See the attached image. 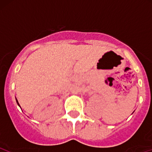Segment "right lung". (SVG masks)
I'll return each instance as SVG.
<instances>
[{
	"label": "right lung",
	"mask_w": 152,
	"mask_h": 152,
	"mask_svg": "<svg viewBox=\"0 0 152 152\" xmlns=\"http://www.w3.org/2000/svg\"><path fill=\"white\" fill-rule=\"evenodd\" d=\"M17 104H18L19 105H20V104H19V103H18V101H17Z\"/></svg>",
	"instance_id": "obj_1"
}]
</instances>
